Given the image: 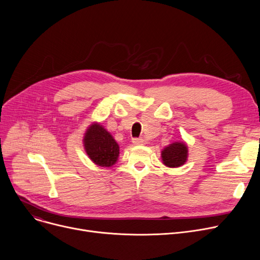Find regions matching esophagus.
Masks as SVG:
<instances>
[{
    "instance_id": "34e87169",
    "label": "esophagus",
    "mask_w": 260,
    "mask_h": 260,
    "mask_svg": "<svg viewBox=\"0 0 260 260\" xmlns=\"http://www.w3.org/2000/svg\"><path fill=\"white\" fill-rule=\"evenodd\" d=\"M133 143L135 145H142L143 144V139H141V138H134L133 139Z\"/></svg>"
}]
</instances>
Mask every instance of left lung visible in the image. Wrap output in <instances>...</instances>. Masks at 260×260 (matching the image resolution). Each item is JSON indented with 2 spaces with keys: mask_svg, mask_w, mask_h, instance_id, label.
<instances>
[{
  "mask_svg": "<svg viewBox=\"0 0 260 260\" xmlns=\"http://www.w3.org/2000/svg\"><path fill=\"white\" fill-rule=\"evenodd\" d=\"M187 146L184 142H174L163 148L161 158L163 165L169 168H178L183 166L187 160Z\"/></svg>",
  "mask_w": 260,
  "mask_h": 260,
  "instance_id": "1",
  "label": "left lung"
}]
</instances>
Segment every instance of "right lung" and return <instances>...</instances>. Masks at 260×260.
<instances>
[{"instance_id":"right-lung-1","label":"right lung","mask_w":260,"mask_h":260,"mask_svg":"<svg viewBox=\"0 0 260 260\" xmlns=\"http://www.w3.org/2000/svg\"><path fill=\"white\" fill-rule=\"evenodd\" d=\"M83 144L89 159L99 167H113L119 157V145L99 123H92L86 129Z\"/></svg>"}]
</instances>
